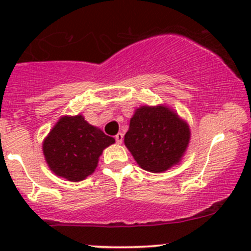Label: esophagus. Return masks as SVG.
I'll return each mask as SVG.
<instances>
[{
	"label": "esophagus",
	"instance_id": "1",
	"mask_svg": "<svg viewBox=\"0 0 251 251\" xmlns=\"http://www.w3.org/2000/svg\"><path fill=\"white\" fill-rule=\"evenodd\" d=\"M115 141H116V143H118V144L123 143V141H124V135H123V133H118V135L115 136Z\"/></svg>",
	"mask_w": 251,
	"mask_h": 251
}]
</instances>
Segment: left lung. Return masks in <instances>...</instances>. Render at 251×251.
<instances>
[{
	"mask_svg": "<svg viewBox=\"0 0 251 251\" xmlns=\"http://www.w3.org/2000/svg\"><path fill=\"white\" fill-rule=\"evenodd\" d=\"M191 131L186 121L164 105L136 109L125 135V146L143 170L163 173L181 161Z\"/></svg>",
	"mask_w": 251,
	"mask_h": 251,
	"instance_id": "obj_1",
	"label": "left lung"
}]
</instances>
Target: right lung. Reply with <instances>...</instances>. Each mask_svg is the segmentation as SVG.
<instances>
[{
  "label": "right lung",
  "mask_w": 251,
  "mask_h": 251,
  "mask_svg": "<svg viewBox=\"0 0 251 251\" xmlns=\"http://www.w3.org/2000/svg\"><path fill=\"white\" fill-rule=\"evenodd\" d=\"M115 140L90 125L82 115L62 116L42 144L45 159L57 176L82 181L97 168L103 149Z\"/></svg>",
  "instance_id": "right-lung-1"
}]
</instances>
